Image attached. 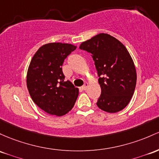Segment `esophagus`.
<instances>
[{"label": "esophagus", "mask_w": 159, "mask_h": 159, "mask_svg": "<svg viewBox=\"0 0 159 159\" xmlns=\"http://www.w3.org/2000/svg\"><path fill=\"white\" fill-rule=\"evenodd\" d=\"M88 84L87 83V82H85L83 86L81 87V88H82V89H83L84 90H86L87 89H88Z\"/></svg>", "instance_id": "34e87169"}]
</instances>
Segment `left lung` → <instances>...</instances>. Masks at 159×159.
Here are the masks:
<instances>
[{
  "label": "left lung",
  "mask_w": 159,
  "mask_h": 159,
  "mask_svg": "<svg viewBox=\"0 0 159 159\" xmlns=\"http://www.w3.org/2000/svg\"><path fill=\"white\" fill-rule=\"evenodd\" d=\"M79 48L90 53L97 69L101 88L97 106L110 113L125 109L137 83L135 66L126 48L112 36L101 33Z\"/></svg>",
  "instance_id": "1"
}]
</instances>
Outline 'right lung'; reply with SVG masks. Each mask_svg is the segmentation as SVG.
<instances>
[{
  "label": "right lung",
  "mask_w": 159,
  "mask_h": 159,
  "mask_svg": "<svg viewBox=\"0 0 159 159\" xmlns=\"http://www.w3.org/2000/svg\"><path fill=\"white\" fill-rule=\"evenodd\" d=\"M76 47L50 43L41 47L31 60L27 73V88L31 99L50 115L62 116L74 106L78 89L65 81L62 66Z\"/></svg>",
  "instance_id": "add662e5"
}]
</instances>
